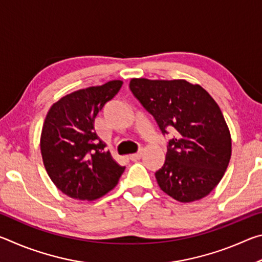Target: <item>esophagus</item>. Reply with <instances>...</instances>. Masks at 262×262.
<instances>
[{"label":"esophagus","mask_w":262,"mask_h":262,"mask_svg":"<svg viewBox=\"0 0 262 262\" xmlns=\"http://www.w3.org/2000/svg\"><path fill=\"white\" fill-rule=\"evenodd\" d=\"M142 156H143V152L140 151V152H137V154L130 155V156H129V159H130V161H133V162H136V161H139V159H141V158H142Z\"/></svg>","instance_id":"obj_1"}]
</instances>
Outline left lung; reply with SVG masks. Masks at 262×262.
Returning a JSON list of instances; mask_svg holds the SVG:
<instances>
[{
    "label": "left lung",
    "mask_w": 262,
    "mask_h": 262,
    "mask_svg": "<svg viewBox=\"0 0 262 262\" xmlns=\"http://www.w3.org/2000/svg\"><path fill=\"white\" fill-rule=\"evenodd\" d=\"M129 88L165 134L174 128L156 176L164 193L188 203L201 200L223 178L231 158V134L220 106L186 79L132 78Z\"/></svg>",
    "instance_id": "obj_1"
}]
</instances>
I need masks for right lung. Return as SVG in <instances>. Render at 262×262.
I'll return each instance as SVG.
<instances>
[{
	"label": "right lung",
	"instance_id": "1",
	"mask_svg": "<svg viewBox=\"0 0 262 262\" xmlns=\"http://www.w3.org/2000/svg\"><path fill=\"white\" fill-rule=\"evenodd\" d=\"M122 81L89 86L66 95L51 106L40 136L42 162L62 193L81 201L104 196L125 171L95 132V118L118 94Z\"/></svg>",
	"mask_w": 262,
	"mask_h": 262
}]
</instances>
